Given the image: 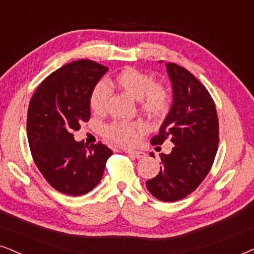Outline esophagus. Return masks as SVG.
<instances>
[{"label":"esophagus","instance_id":"obj_1","mask_svg":"<svg viewBox=\"0 0 254 254\" xmlns=\"http://www.w3.org/2000/svg\"><path fill=\"white\" fill-rule=\"evenodd\" d=\"M127 154L134 156V157H136V158H143L145 156L144 152L141 150H128Z\"/></svg>","mask_w":254,"mask_h":254}]
</instances>
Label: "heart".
<instances>
[{
    "label": "heart",
    "mask_w": 254,
    "mask_h": 254,
    "mask_svg": "<svg viewBox=\"0 0 254 254\" xmlns=\"http://www.w3.org/2000/svg\"><path fill=\"white\" fill-rule=\"evenodd\" d=\"M113 86L125 95L138 100L142 112L149 116H159L169 107V92L161 84H155L154 79L135 68L121 70L113 79ZM109 91L99 83L90 93L89 104L95 112H103L106 107ZM144 129L142 123H113L105 128V135L116 143L129 147L136 143L138 135Z\"/></svg>",
    "instance_id": "obj_1"
}]
</instances>
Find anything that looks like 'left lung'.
Wrapping results in <instances>:
<instances>
[{
    "label": "left lung",
    "instance_id": "8db88e82",
    "mask_svg": "<svg viewBox=\"0 0 254 254\" xmlns=\"http://www.w3.org/2000/svg\"><path fill=\"white\" fill-rule=\"evenodd\" d=\"M166 70L172 106L150 142L161 145L170 138L175 147L161 155L159 173L145 186L156 199L172 202L195 190L210 171L217 152L218 119L214 100L199 79L176 64H166Z\"/></svg>",
    "mask_w": 254,
    "mask_h": 254
}]
</instances>
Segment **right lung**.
I'll use <instances>...</instances> for the list:
<instances>
[{"instance_id":"1","label":"right lung","mask_w":254,"mask_h":254,"mask_svg":"<svg viewBox=\"0 0 254 254\" xmlns=\"http://www.w3.org/2000/svg\"><path fill=\"white\" fill-rule=\"evenodd\" d=\"M107 70L91 60L70 62L47 76L30 100L26 129L33 161L64 194L78 196L95 189L113 154L103 143L75 141L72 134L90 119V93Z\"/></svg>"}]
</instances>
